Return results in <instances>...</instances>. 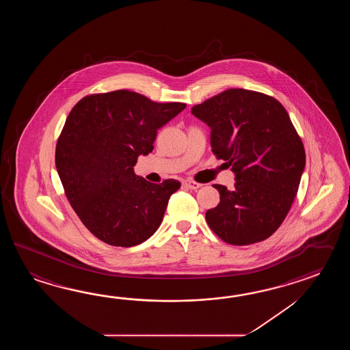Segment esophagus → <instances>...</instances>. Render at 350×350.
<instances>
[{
	"label": "esophagus",
	"mask_w": 350,
	"mask_h": 350,
	"mask_svg": "<svg viewBox=\"0 0 350 350\" xmlns=\"http://www.w3.org/2000/svg\"><path fill=\"white\" fill-rule=\"evenodd\" d=\"M183 184L186 186V187H189V189H191V190H196V189H199L201 187V184L199 183H196V181H193V180H185V181H183Z\"/></svg>",
	"instance_id": "34e87169"
}]
</instances>
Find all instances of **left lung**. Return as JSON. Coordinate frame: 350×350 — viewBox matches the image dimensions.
Segmentation results:
<instances>
[{"label": "left lung", "mask_w": 350, "mask_h": 350, "mask_svg": "<svg viewBox=\"0 0 350 350\" xmlns=\"http://www.w3.org/2000/svg\"><path fill=\"white\" fill-rule=\"evenodd\" d=\"M211 130L210 144L235 174L234 190L214 187L220 202L206 211L210 229L231 245L259 243L291 210L305 169V150L274 97L229 89L191 109Z\"/></svg>", "instance_id": "1"}]
</instances>
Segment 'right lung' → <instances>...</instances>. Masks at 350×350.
<instances>
[{
	"label": "right lung",
	"mask_w": 350,
	"mask_h": 350,
	"mask_svg": "<svg viewBox=\"0 0 350 350\" xmlns=\"http://www.w3.org/2000/svg\"><path fill=\"white\" fill-rule=\"evenodd\" d=\"M185 107L118 90L83 97L68 113L56 169L75 213L101 241L139 245L160 226L180 183L152 184L136 176L134 166L154 149L157 130Z\"/></svg>",
	"instance_id": "right-lung-1"
}]
</instances>
